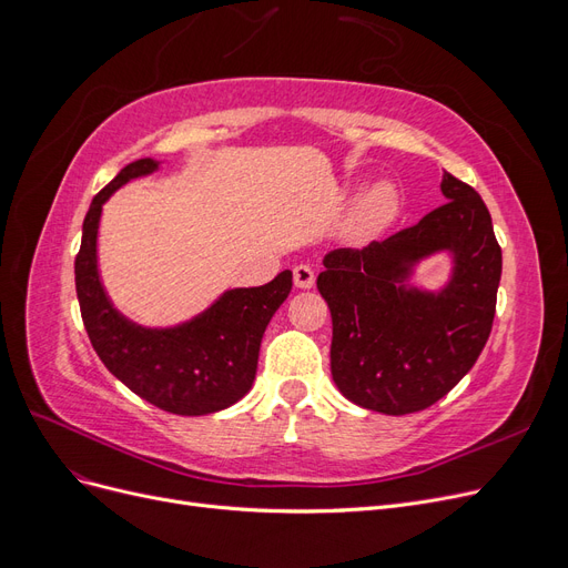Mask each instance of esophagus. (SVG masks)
Listing matches in <instances>:
<instances>
[{"instance_id": "obj_1", "label": "esophagus", "mask_w": 568, "mask_h": 568, "mask_svg": "<svg viewBox=\"0 0 568 568\" xmlns=\"http://www.w3.org/2000/svg\"><path fill=\"white\" fill-rule=\"evenodd\" d=\"M294 284L298 288H311L315 284V272L311 265H296L294 267Z\"/></svg>"}]
</instances>
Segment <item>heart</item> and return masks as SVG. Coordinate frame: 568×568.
<instances>
[{
	"label": "heart",
	"mask_w": 568,
	"mask_h": 568,
	"mask_svg": "<svg viewBox=\"0 0 568 568\" xmlns=\"http://www.w3.org/2000/svg\"><path fill=\"white\" fill-rule=\"evenodd\" d=\"M400 196L398 189L390 182H376L367 192L359 196L353 217H351V234L353 236H372L388 227L398 215Z\"/></svg>",
	"instance_id": "obj_1"
}]
</instances>
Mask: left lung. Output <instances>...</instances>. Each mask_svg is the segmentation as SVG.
<instances>
[{
    "label": "left lung",
    "instance_id": "1",
    "mask_svg": "<svg viewBox=\"0 0 568 568\" xmlns=\"http://www.w3.org/2000/svg\"><path fill=\"white\" fill-rule=\"evenodd\" d=\"M448 199L417 225L365 248L324 255L317 288L332 311V376L359 407L409 415L450 393L493 329L503 251L476 189L443 175ZM454 253L440 292L404 282L422 256Z\"/></svg>",
    "mask_w": 568,
    "mask_h": 568
}]
</instances>
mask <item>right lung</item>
<instances>
[{
    "mask_svg": "<svg viewBox=\"0 0 568 568\" xmlns=\"http://www.w3.org/2000/svg\"><path fill=\"white\" fill-rule=\"evenodd\" d=\"M156 168L153 159L134 161L92 199L75 257L80 315L101 363L132 393L173 415H211L251 390L263 334L294 282L284 270L265 286L225 291L209 311L170 329H146L120 315L97 267L101 205L115 189Z\"/></svg>",
    "mask_w": 568,
    "mask_h": 568,
    "instance_id": "right-lung-1",
    "label": "right lung"
}]
</instances>
